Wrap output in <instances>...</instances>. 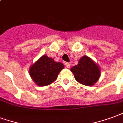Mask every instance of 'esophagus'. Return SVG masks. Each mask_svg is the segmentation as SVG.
Instances as JSON below:
<instances>
[{"label": "esophagus", "mask_w": 123, "mask_h": 123, "mask_svg": "<svg viewBox=\"0 0 123 123\" xmlns=\"http://www.w3.org/2000/svg\"><path fill=\"white\" fill-rule=\"evenodd\" d=\"M65 67L67 68H70V63H68V62H66L65 63Z\"/></svg>", "instance_id": "1"}]
</instances>
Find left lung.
Wrapping results in <instances>:
<instances>
[{
	"label": "left lung",
	"mask_w": 123,
	"mask_h": 123,
	"mask_svg": "<svg viewBox=\"0 0 123 123\" xmlns=\"http://www.w3.org/2000/svg\"><path fill=\"white\" fill-rule=\"evenodd\" d=\"M71 71L76 80L86 86L94 85L100 76L99 67L86 55L80 58L79 63L72 67Z\"/></svg>",
	"instance_id": "obj_1"
}]
</instances>
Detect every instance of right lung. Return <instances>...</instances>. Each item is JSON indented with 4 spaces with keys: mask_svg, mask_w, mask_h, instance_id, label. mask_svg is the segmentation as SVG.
Returning a JSON list of instances; mask_svg holds the SVG:
<instances>
[{
    "mask_svg": "<svg viewBox=\"0 0 123 123\" xmlns=\"http://www.w3.org/2000/svg\"><path fill=\"white\" fill-rule=\"evenodd\" d=\"M63 68V63L55 62L52 58L44 55L30 68L29 74L37 85L43 86L55 81Z\"/></svg>",
    "mask_w": 123,
    "mask_h": 123,
    "instance_id": "right-lung-1",
    "label": "right lung"
}]
</instances>
